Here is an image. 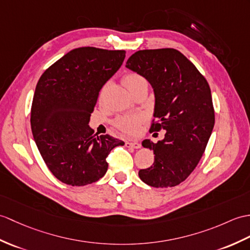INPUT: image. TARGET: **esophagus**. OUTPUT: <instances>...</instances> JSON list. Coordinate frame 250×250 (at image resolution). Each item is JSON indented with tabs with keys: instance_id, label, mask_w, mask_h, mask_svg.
Here are the masks:
<instances>
[{
	"instance_id": "obj_1",
	"label": "esophagus",
	"mask_w": 250,
	"mask_h": 250,
	"mask_svg": "<svg viewBox=\"0 0 250 250\" xmlns=\"http://www.w3.org/2000/svg\"><path fill=\"white\" fill-rule=\"evenodd\" d=\"M125 146L130 147V148H134V149H138L141 148V143L139 142H125Z\"/></svg>"
}]
</instances>
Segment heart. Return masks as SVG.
Listing matches in <instances>:
<instances>
[{
	"label": "heart",
	"instance_id": "heart-1",
	"mask_svg": "<svg viewBox=\"0 0 250 250\" xmlns=\"http://www.w3.org/2000/svg\"><path fill=\"white\" fill-rule=\"evenodd\" d=\"M124 84L129 89L132 94L138 88L144 86H148V81L144 77V75L136 73V72H130L125 74L124 77ZM144 116L143 115H129V116H120V117L116 118L114 121L115 126L123 131L126 134H135L139 130V125L143 123Z\"/></svg>",
	"mask_w": 250,
	"mask_h": 250
}]
</instances>
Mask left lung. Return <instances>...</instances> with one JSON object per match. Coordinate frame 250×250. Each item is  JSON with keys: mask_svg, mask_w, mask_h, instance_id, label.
<instances>
[{"mask_svg": "<svg viewBox=\"0 0 250 250\" xmlns=\"http://www.w3.org/2000/svg\"><path fill=\"white\" fill-rule=\"evenodd\" d=\"M126 68L144 75L155 96L154 119L150 132L166 130L153 150L152 166L138 171L153 188H171L183 182L197 164L211 136L215 114L208 83L198 69L176 49L141 50L126 61Z\"/></svg>", "mask_w": 250, "mask_h": 250, "instance_id": "obj_1", "label": "left lung"}]
</instances>
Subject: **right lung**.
<instances>
[{"label": "right lung", "mask_w": 250, "mask_h": 250, "mask_svg": "<svg viewBox=\"0 0 250 250\" xmlns=\"http://www.w3.org/2000/svg\"><path fill=\"white\" fill-rule=\"evenodd\" d=\"M125 50L73 49L40 77L33 98L31 126L45 165L56 179L83 187L101 179L109 152L125 143L89 127L99 94L123 65Z\"/></svg>", "instance_id": "1"}]
</instances>
